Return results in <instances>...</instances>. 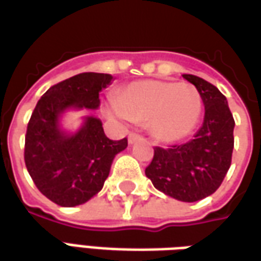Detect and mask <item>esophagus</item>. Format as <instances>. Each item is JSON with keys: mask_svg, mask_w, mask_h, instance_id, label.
<instances>
[{"mask_svg": "<svg viewBox=\"0 0 261 261\" xmlns=\"http://www.w3.org/2000/svg\"><path fill=\"white\" fill-rule=\"evenodd\" d=\"M140 139H142V138H140V135L130 134L129 135V138H127V142H129V145H134L135 142H138V140Z\"/></svg>", "mask_w": 261, "mask_h": 261, "instance_id": "obj_1", "label": "esophagus"}]
</instances>
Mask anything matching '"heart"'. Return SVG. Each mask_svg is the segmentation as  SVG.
I'll use <instances>...</instances> for the list:
<instances>
[{
    "mask_svg": "<svg viewBox=\"0 0 261 261\" xmlns=\"http://www.w3.org/2000/svg\"><path fill=\"white\" fill-rule=\"evenodd\" d=\"M202 111V99L190 84L170 81H135L116 92L115 107L107 114L112 118H126L136 123L149 122L154 139L175 143L184 139L197 126Z\"/></svg>",
    "mask_w": 261,
    "mask_h": 261,
    "instance_id": "1",
    "label": "heart"
}]
</instances>
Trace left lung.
<instances>
[{
	"label": "left lung",
	"instance_id": "8db88e82",
	"mask_svg": "<svg viewBox=\"0 0 261 261\" xmlns=\"http://www.w3.org/2000/svg\"><path fill=\"white\" fill-rule=\"evenodd\" d=\"M202 98L205 116L194 139L169 149L154 147L145 174L154 188L182 202H195L214 194L232 162L233 116L226 97L201 77L182 74Z\"/></svg>",
	"mask_w": 261,
	"mask_h": 261
}]
</instances>
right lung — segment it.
<instances>
[{
	"label": "right lung",
	"instance_id": "add662e5",
	"mask_svg": "<svg viewBox=\"0 0 261 261\" xmlns=\"http://www.w3.org/2000/svg\"><path fill=\"white\" fill-rule=\"evenodd\" d=\"M114 77L81 73L50 87L35 107L25 136V164L35 186L60 206H77L97 195L108 178L111 164L125 150L127 139L111 140L102 122L83 116L75 130L63 127L68 111L99 108V92Z\"/></svg>",
	"mask_w": 261,
	"mask_h": 261
}]
</instances>
